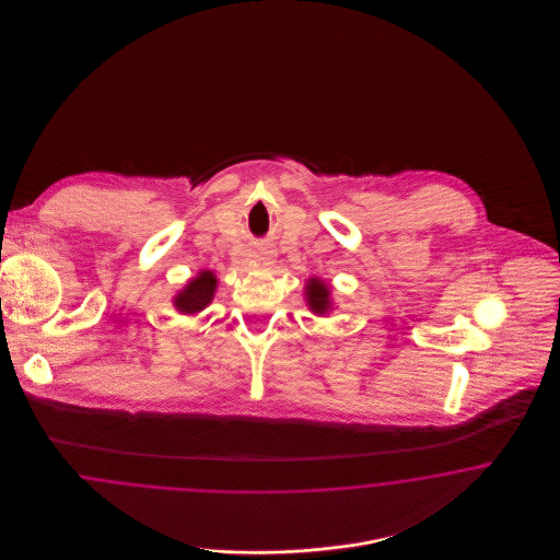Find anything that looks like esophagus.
I'll return each instance as SVG.
<instances>
[{
    "mask_svg": "<svg viewBox=\"0 0 560 560\" xmlns=\"http://www.w3.org/2000/svg\"><path fill=\"white\" fill-rule=\"evenodd\" d=\"M270 258H272V252H270V249H267V252H262V260H267V262H270Z\"/></svg>",
    "mask_w": 560,
    "mask_h": 560,
    "instance_id": "obj_1",
    "label": "esophagus"
}]
</instances>
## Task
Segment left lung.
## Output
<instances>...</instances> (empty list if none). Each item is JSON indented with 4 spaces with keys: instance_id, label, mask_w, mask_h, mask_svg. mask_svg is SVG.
<instances>
[{
    "instance_id": "obj_1",
    "label": "left lung",
    "mask_w": 560,
    "mask_h": 560,
    "mask_svg": "<svg viewBox=\"0 0 560 560\" xmlns=\"http://www.w3.org/2000/svg\"><path fill=\"white\" fill-rule=\"evenodd\" d=\"M306 298H308V306L315 313H327L329 308V288L325 283H320L319 279H311V283L306 285Z\"/></svg>"
}]
</instances>
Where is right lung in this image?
<instances>
[{
  "label": "right lung",
  "mask_w": 560,
  "mask_h": 560,
  "mask_svg": "<svg viewBox=\"0 0 560 560\" xmlns=\"http://www.w3.org/2000/svg\"><path fill=\"white\" fill-rule=\"evenodd\" d=\"M213 290H215V277L210 270H203V272H199V277H195L188 283L185 292L178 293L176 308L187 315L199 313L212 302Z\"/></svg>",
  "instance_id": "1"
}]
</instances>
